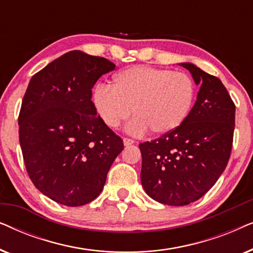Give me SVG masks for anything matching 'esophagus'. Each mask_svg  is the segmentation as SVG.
Masks as SVG:
<instances>
[{
	"label": "esophagus",
	"instance_id": "obj_1",
	"mask_svg": "<svg viewBox=\"0 0 253 253\" xmlns=\"http://www.w3.org/2000/svg\"><path fill=\"white\" fill-rule=\"evenodd\" d=\"M123 143H124V145H126V146H129V145L134 144V140L131 139V138L124 137V138H123Z\"/></svg>",
	"mask_w": 253,
	"mask_h": 253
}]
</instances>
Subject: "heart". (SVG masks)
<instances>
[{
    "mask_svg": "<svg viewBox=\"0 0 253 253\" xmlns=\"http://www.w3.org/2000/svg\"><path fill=\"white\" fill-rule=\"evenodd\" d=\"M196 86L185 72L134 65L114 76L113 85L96 86L93 102L106 126L117 129L130 116L131 133H169L188 119Z\"/></svg>",
    "mask_w": 253,
    "mask_h": 253,
    "instance_id": "1",
    "label": "heart"
}]
</instances>
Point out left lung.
<instances>
[{"label":"left lung","instance_id":"obj_1","mask_svg":"<svg viewBox=\"0 0 253 253\" xmlns=\"http://www.w3.org/2000/svg\"><path fill=\"white\" fill-rule=\"evenodd\" d=\"M181 65L200 85L195 106L177 129L139 144L145 192L170 206L189 205L215 184L229 161L235 129V103L220 79Z\"/></svg>","mask_w":253,"mask_h":253}]
</instances>
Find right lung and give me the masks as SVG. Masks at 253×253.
Returning a JSON list of instances; mask_svg holds the SVG:
<instances>
[{"mask_svg": "<svg viewBox=\"0 0 253 253\" xmlns=\"http://www.w3.org/2000/svg\"><path fill=\"white\" fill-rule=\"evenodd\" d=\"M114 69L105 57L71 50L27 86L18 116L24 164L36 188L62 205L94 200L124 148L91 100L96 81Z\"/></svg>", "mask_w": 253, "mask_h": 253, "instance_id": "right-lung-1", "label": "right lung"}]
</instances>
